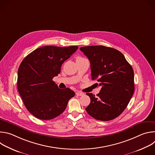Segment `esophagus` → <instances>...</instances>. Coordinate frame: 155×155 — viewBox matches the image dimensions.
<instances>
[{"label": "esophagus", "instance_id": "1", "mask_svg": "<svg viewBox=\"0 0 155 155\" xmlns=\"http://www.w3.org/2000/svg\"><path fill=\"white\" fill-rule=\"evenodd\" d=\"M83 94H84V93H83L82 92H80V91H77V92L76 93V95H77V96H82V95H83Z\"/></svg>", "mask_w": 155, "mask_h": 155}]
</instances>
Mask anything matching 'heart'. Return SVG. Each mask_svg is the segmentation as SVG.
<instances>
[{
  "label": "heart",
  "mask_w": 155,
  "mask_h": 155,
  "mask_svg": "<svg viewBox=\"0 0 155 155\" xmlns=\"http://www.w3.org/2000/svg\"><path fill=\"white\" fill-rule=\"evenodd\" d=\"M82 59H85L83 58H81V57H78L77 58V60H82Z\"/></svg>",
  "instance_id": "b5f03b06"
}]
</instances>
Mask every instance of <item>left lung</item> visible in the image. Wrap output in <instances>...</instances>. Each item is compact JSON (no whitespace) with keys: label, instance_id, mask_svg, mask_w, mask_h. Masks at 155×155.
<instances>
[{"label":"left lung","instance_id":"1","mask_svg":"<svg viewBox=\"0 0 155 155\" xmlns=\"http://www.w3.org/2000/svg\"><path fill=\"white\" fill-rule=\"evenodd\" d=\"M80 50L90 61L92 80H97L101 86L97 96L86 93L91 99L86 112L97 120L116 118L125 110L134 94L133 69L124 55L115 48L96 45Z\"/></svg>","mask_w":155,"mask_h":155}]
</instances>
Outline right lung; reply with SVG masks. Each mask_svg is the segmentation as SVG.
Here are the masks:
<instances>
[{
    "label": "right lung",
    "instance_id": "add662e5",
    "mask_svg": "<svg viewBox=\"0 0 155 155\" xmlns=\"http://www.w3.org/2000/svg\"><path fill=\"white\" fill-rule=\"evenodd\" d=\"M78 48L77 46L42 47L21 62L18 71V90L28 111L37 118L48 120L57 117L75 96L69 87L59 89L53 78L61 72L63 62Z\"/></svg>",
    "mask_w": 155,
    "mask_h": 155
}]
</instances>
